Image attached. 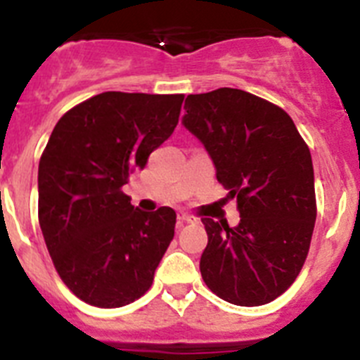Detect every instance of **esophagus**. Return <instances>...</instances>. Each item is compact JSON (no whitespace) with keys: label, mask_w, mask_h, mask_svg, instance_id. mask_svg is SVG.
I'll list each match as a JSON object with an SVG mask.
<instances>
[{"label":"esophagus","mask_w":360,"mask_h":360,"mask_svg":"<svg viewBox=\"0 0 360 360\" xmlns=\"http://www.w3.org/2000/svg\"><path fill=\"white\" fill-rule=\"evenodd\" d=\"M176 218H178V225H184V224H193V221H196V218L195 216H191V214H187V212H178L176 214Z\"/></svg>","instance_id":"1"}]
</instances>
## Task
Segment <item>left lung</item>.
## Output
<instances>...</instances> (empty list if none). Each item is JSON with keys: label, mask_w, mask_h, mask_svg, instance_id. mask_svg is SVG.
I'll use <instances>...</instances> for the list:
<instances>
[{"label": "left lung", "mask_w": 360, "mask_h": 360, "mask_svg": "<svg viewBox=\"0 0 360 360\" xmlns=\"http://www.w3.org/2000/svg\"><path fill=\"white\" fill-rule=\"evenodd\" d=\"M184 110V128L209 153L241 218L236 227L202 219L203 281L238 307L270 303L295 281L310 249L317 216L310 149L287 111L238 88L187 95Z\"/></svg>", "instance_id": "8db88e82"}]
</instances>
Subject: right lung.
<instances>
[{
    "instance_id": "right-lung-1",
    "label": "right lung",
    "mask_w": 360,
    "mask_h": 360,
    "mask_svg": "<svg viewBox=\"0 0 360 360\" xmlns=\"http://www.w3.org/2000/svg\"><path fill=\"white\" fill-rule=\"evenodd\" d=\"M184 95L104 91L56 124L37 173L39 225L57 274L84 303L119 308L151 287L176 212L122 193L178 124Z\"/></svg>"
}]
</instances>
